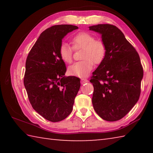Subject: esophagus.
<instances>
[{"label": "esophagus", "instance_id": "esophagus-1", "mask_svg": "<svg viewBox=\"0 0 153 153\" xmlns=\"http://www.w3.org/2000/svg\"><path fill=\"white\" fill-rule=\"evenodd\" d=\"M81 82H82V84H84V83L88 82V80L86 78H84V77H83V78H81Z\"/></svg>", "mask_w": 153, "mask_h": 153}]
</instances>
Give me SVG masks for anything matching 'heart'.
<instances>
[{"mask_svg":"<svg viewBox=\"0 0 153 153\" xmlns=\"http://www.w3.org/2000/svg\"><path fill=\"white\" fill-rule=\"evenodd\" d=\"M75 50L83 49L82 59L83 61L76 62L68 67V74L71 76L83 77L87 76L96 64H100L104 61L107 54V46L102 40H96L91 33L82 32L77 33L71 39ZM66 43L59 46V53L62 60L70 63L73 60L74 49Z\"/></svg>","mask_w":153,"mask_h":153,"instance_id":"b5f03b06","label":"heart"}]
</instances>
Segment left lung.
Returning a JSON list of instances; mask_svg holds the SVG:
<instances>
[{"label":"left lung","instance_id":"left-lung-1","mask_svg":"<svg viewBox=\"0 0 153 153\" xmlns=\"http://www.w3.org/2000/svg\"><path fill=\"white\" fill-rule=\"evenodd\" d=\"M101 35L107 54L92 73V105L104 120L115 121L126 116L140 95L143 68L138 53L115 25L98 24L89 27Z\"/></svg>","mask_w":153,"mask_h":153}]
</instances>
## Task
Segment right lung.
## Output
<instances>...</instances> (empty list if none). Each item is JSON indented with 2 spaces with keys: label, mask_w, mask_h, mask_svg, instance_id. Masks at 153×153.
Instances as JSON below:
<instances>
[{
  "label": "right lung",
  "mask_w": 153,
  "mask_h": 153,
  "mask_svg": "<svg viewBox=\"0 0 153 153\" xmlns=\"http://www.w3.org/2000/svg\"><path fill=\"white\" fill-rule=\"evenodd\" d=\"M78 27L56 25L41 33L25 62L24 86L32 107L52 122L65 119L73 110L80 79L65 76L66 66L59 53L62 40Z\"/></svg>",
  "instance_id": "obj_1"
}]
</instances>
